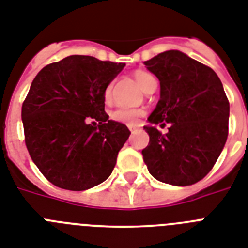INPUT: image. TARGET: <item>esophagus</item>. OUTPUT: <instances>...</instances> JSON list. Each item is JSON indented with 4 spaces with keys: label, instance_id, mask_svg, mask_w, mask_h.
Returning a JSON list of instances; mask_svg holds the SVG:
<instances>
[{
    "label": "esophagus",
    "instance_id": "1",
    "mask_svg": "<svg viewBox=\"0 0 248 248\" xmlns=\"http://www.w3.org/2000/svg\"><path fill=\"white\" fill-rule=\"evenodd\" d=\"M128 128H130L131 132H134V131L136 130L138 127H136V126H134V124H128Z\"/></svg>",
    "mask_w": 248,
    "mask_h": 248
}]
</instances>
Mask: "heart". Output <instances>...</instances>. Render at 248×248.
<instances>
[{"instance_id":"b5f03b06","label":"heart","mask_w":248,"mask_h":248,"mask_svg":"<svg viewBox=\"0 0 248 248\" xmlns=\"http://www.w3.org/2000/svg\"><path fill=\"white\" fill-rule=\"evenodd\" d=\"M135 80L138 82V85L140 86L144 92L153 81H156L154 76L150 75L146 71H136L135 72ZM110 92H112V85H108L104 92V99L108 100L110 96ZM141 112L138 109H131V108H117L112 112V118L118 122H124V124H134L135 121L140 117Z\"/></svg>"}]
</instances>
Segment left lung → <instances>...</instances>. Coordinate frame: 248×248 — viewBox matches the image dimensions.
Segmentation results:
<instances>
[{
    "instance_id": "left-lung-1",
    "label": "left lung",
    "mask_w": 248,
    "mask_h": 248,
    "mask_svg": "<svg viewBox=\"0 0 248 248\" xmlns=\"http://www.w3.org/2000/svg\"><path fill=\"white\" fill-rule=\"evenodd\" d=\"M160 82V99L144 130L145 164L155 180L190 186L202 180L228 136L229 103L220 78L181 51H166L145 61ZM170 124L167 134L156 128Z\"/></svg>"
}]
</instances>
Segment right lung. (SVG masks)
<instances>
[{"mask_svg": "<svg viewBox=\"0 0 248 248\" xmlns=\"http://www.w3.org/2000/svg\"><path fill=\"white\" fill-rule=\"evenodd\" d=\"M124 67L74 54L42 68L31 82L21 108L25 144L54 186L84 191L110 176L131 132L104 112V92Z\"/></svg>", "mask_w": 248, "mask_h": 248, "instance_id": "obj_1", "label": "right lung"}]
</instances>
